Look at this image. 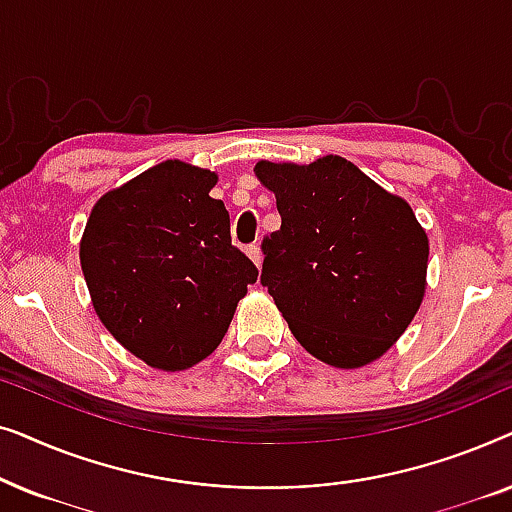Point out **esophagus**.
<instances>
[{"instance_id": "34e87169", "label": "esophagus", "mask_w": 512, "mask_h": 512, "mask_svg": "<svg viewBox=\"0 0 512 512\" xmlns=\"http://www.w3.org/2000/svg\"><path fill=\"white\" fill-rule=\"evenodd\" d=\"M247 256L251 258V261H254L256 268H261L263 254H261V247H258V244H249V247H247Z\"/></svg>"}]
</instances>
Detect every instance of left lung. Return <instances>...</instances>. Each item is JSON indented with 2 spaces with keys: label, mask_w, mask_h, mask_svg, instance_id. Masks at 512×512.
<instances>
[{
  "label": "left lung",
  "mask_w": 512,
  "mask_h": 512,
  "mask_svg": "<svg viewBox=\"0 0 512 512\" xmlns=\"http://www.w3.org/2000/svg\"><path fill=\"white\" fill-rule=\"evenodd\" d=\"M254 172L282 216L261 242V282L291 333L333 368L377 361L424 300L429 237L412 207L340 156Z\"/></svg>",
  "instance_id": "obj_1"
}]
</instances>
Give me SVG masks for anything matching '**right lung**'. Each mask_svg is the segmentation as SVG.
I'll use <instances>...</instances> for the list:
<instances>
[{
    "instance_id": "obj_1",
    "label": "right lung",
    "mask_w": 512,
    "mask_h": 512,
    "mask_svg": "<svg viewBox=\"0 0 512 512\" xmlns=\"http://www.w3.org/2000/svg\"><path fill=\"white\" fill-rule=\"evenodd\" d=\"M219 174L165 160L95 202L79 244L104 328L146 366L174 373L221 345L256 265L230 244L209 191Z\"/></svg>"
}]
</instances>
